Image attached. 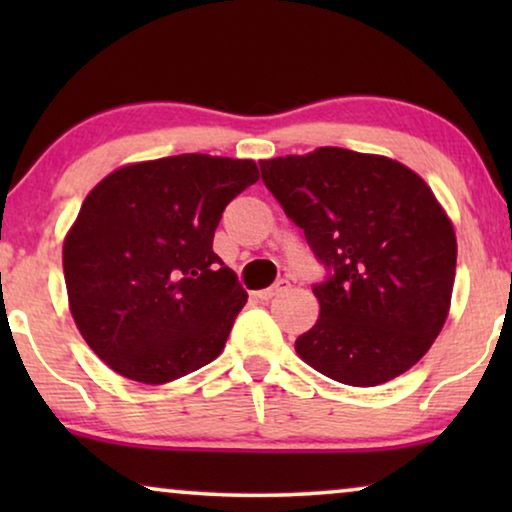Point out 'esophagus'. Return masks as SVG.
<instances>
[{
	"label": "esophagus",
	"mask_w": 512,
	"mask_h": 512,
	"mask_svg": "<svg viewBox=\"0 0 512 512\" xmlns=\"http://www.w3.org/2000/svg\"><path fill=\"white\" fill-rule=\"evenodd\" d=\"M289 282H286V279H279L277 284H272L270 289H263V291H258L256 296H258V300H270V298H275V296H279V293H284V291H289Z\"/></svg>",
	"instance_id": "esophagus-1"
}]
</instances>
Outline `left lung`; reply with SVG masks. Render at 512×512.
I'll return each mask as SVG.
<instances>
[{"label": "left lung", "instance_id": "left-lung-1", "mask_svg": "<svg viewBox=\"0 0 512 512\" xmlns=\"http://www.w3.org/2000/svg\"><path fill=\"white\" fill-rule=\"evenodd\" d=\"M263 184L331 275L296 340L307 366L349 387L410 370L443 331L457 235L429 184L398 160L340 146L261 160Z\"/></svg>", "mask_w": 512, "mask_h": 512}]
</instances>
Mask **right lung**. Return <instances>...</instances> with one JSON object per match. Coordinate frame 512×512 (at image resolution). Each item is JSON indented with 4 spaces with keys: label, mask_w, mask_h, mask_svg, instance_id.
Masks as SVG:
<instances>
[{
    "label": "right lung",
    "mask_w": 512,
    "mask_h": 512,
    "mask_svg": "<svg viewBox=\"0 0 512 512\" xmlns=\"http://www.w3.org/2000/svg\"><path fill=\"white\" fill-rule=\"evenodd\" d=\"M254 160L181 153L107 174L62 244L74 324L128 380L167 384L223 352L247 291L214 254L223 209Z\"/></svg>",
    "instance_id": "add662e5"
}]
</instances>
